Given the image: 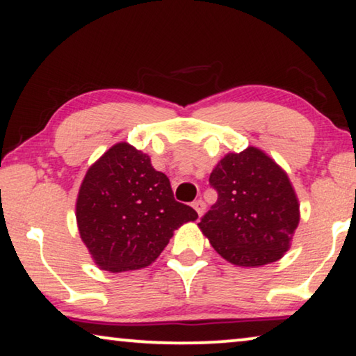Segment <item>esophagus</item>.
I'll use <instances>...</instances> for the list:
<instances>
[{
    "mask_svg": "<svg viewBox=\"0 0 356 356\" xmlns=\"http://www.w3.org/2000/svg\"><path fill=\"white\" fill-rule=\"evenodd\" d=\"M193 209L198 212V216H203L204 214V209H206V204H204V201L203 200H196V201H193Z\"/></svg>",
    "mask_w": 356,
    "mask_h": 356,
    "instance_id": "esophagus-1",
    "label": "esophagus"
}]
</instances>
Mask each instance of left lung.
Returning <instances> with one entry per match:
<instances>
[{
  "mask_svg": "<svg viewBox=\"0 0 356 356\" xmlns=\"http://www.w3.org/2000/svg\"><path fill=\"white\" fill-rule=\"evenodd\" d=\"M217 201L198 227L225 261L240 267L277 262L299 225L288 174L256 147L229 153L209 176Z\"/></svg>",
  "mask_w": 356,
  "mask_h": 356,
  "instance_id": "obj_1",
  "label": "left lung"
}]
</instances>
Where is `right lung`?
<instances>
[{"mask_svg": "<svg viewBox=\"0 0 356 356\" xmlns=\"http://www.w3.org/2000/svg\"><path fill=\"white\" fill-rule=\"evenodd\" d=\"M196 211L174 200L166 174L126 142L88 169L76 200L79 236L99 268L118 273L150 265Z\"/></svg>", "mask_w": 356, "mask_h": 356, "instance_id": "obj_1", "label": "right lung"}]
</instances>
